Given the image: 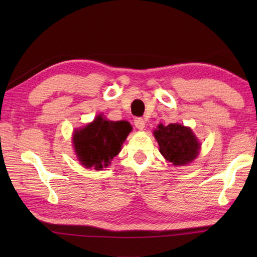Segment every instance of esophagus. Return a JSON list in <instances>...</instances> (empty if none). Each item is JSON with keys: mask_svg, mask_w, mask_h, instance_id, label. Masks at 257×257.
I'll return each instance as SVG.
<instances>
[{"mask_svg": "<svg viewBox=\"0 0 257 257\" xmlns=\"http://www.w3.org/2000/svg\"><path fill=\"white\" fill-rule=\"evenodd\" d=\"M134 122H135L136 128L139 129V130H144L145 127H146V122H145V120L143 118H136L134 120Z\"/></svg>", "mask_w": 257, "mask_h": 257, "instance_id": "esophagus-1", "label": "esophagus"}]
</instances>
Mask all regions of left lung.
Instances as JSON below:
<instances>
[{
	"label": "left lung",
	"instance_id": "left-lung-1",
	"mask_svg": "<svg viewBox=\"0 0 257 257\" xmlns=\"http://www.w3.org/2000/svg\"><path fill=\"white\" fill-rule=\"evenodd\" d=\"M154 135L161 155L173 166H187L199 155L201 144L192 130L183 124L160 123Z\"/></svg>",
	"mask_w": 257,
	"mask_h": 257
}]
</instances>
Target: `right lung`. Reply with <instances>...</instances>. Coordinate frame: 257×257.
<instances>
[{
    "instance_id": "right-lung-1",
    "label": "right lung",
    "mask_w": 257,
    "mask_h": 257,
    "mask_svg": "<svg viewBox=\"0 0 257 257\" xmlns=\"http://www.w3.org/2000/svg\"><path fill=\"white\" fill-rule=\"evenodd\" d=\"M132 129L128 121H111L99 114L94 121L74 132L76 156L84 167L101 170L119 154Z\"/></svg>"
}]
</instances>
